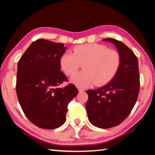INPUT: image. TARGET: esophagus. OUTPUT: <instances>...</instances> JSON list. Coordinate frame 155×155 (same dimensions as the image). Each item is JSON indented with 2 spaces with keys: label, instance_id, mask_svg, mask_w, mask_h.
Instances as JSON below:
<instances>
[{
  "label": "esophagus",
  "instance_id": "esophagus-1",
  "mask_svg": "<svg viewBox=\"0 0 155 155\" xmlns=\"http://www.w3.org/2000/svg\"><path fill=\"white\" fill-rule=\"evenodd\" d=\"M78 91H79V92H82V91H83L85 90H84V89L82 88V87H78Z\"/></svg>",
  "mask_w": 155,
  "mask_h": 155
}]
</instances>
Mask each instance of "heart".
<instances>
[{
  "instance_id": "obj_1",
  "label": "heart",
  "mask_w": 155,
  "mask_h": 155,
  "mask_svg": "<svg viewBox=\"0 0 155 155\" xmlns=\"http://www.w3.org/2000/svg\"><path fill=\"white\" fill-rule=\"evenodd\" d=\"M60 63L68 76L74 74L80 64H84V70L71 78L77 85L85 87L95 83L96 86H102L116 75L120 65V55L117 51L103 44H83L76 46L73 53L65 52Z\"/></svg>"
}]
</instances>
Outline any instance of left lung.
Segmentation results:
<instances>
[{"label":"left lung","mask_w":155,"mask_h":155,"mask_svg":"<svg viewBox=\"0 0 155 155\" xmlns=\"http://www.w3.org/2000/svg\"><path fill=\"white\" fill-rule=\"evenodd\" d=\"M112 42L120 55V65L111 81L96 90H87L86 110L90 122L101 128L116 127L132 111L140 92L138 60L131 50L122 41L104 39Z\"/></svg>","instance_id":"1"}]
</instances>
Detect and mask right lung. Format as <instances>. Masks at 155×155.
I'll use <instances>...</instances> for the list:
<instances>
[{
	"instance_id": "1",
	"label": "right lung",
	"mask_w": 155,
	"mask_h": 155,
	"mask_svg": "<svg viewBox=\"0 0 155 155\" xmlns=\"http://www.w3.org/2000/svg\"><path fill=\"white\" fill-rule=\"evenodd\" d=\"M66 50L64 44L39 39L31 44L18 64L16 93L26 116L38 127L54 129L66 120L68 104L77 95L61 71V57Z\"/></svg>"
}]
</instances>
